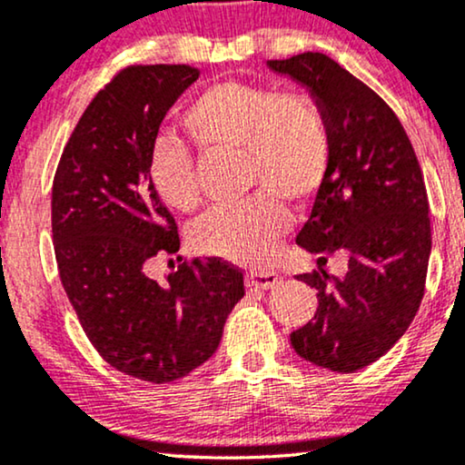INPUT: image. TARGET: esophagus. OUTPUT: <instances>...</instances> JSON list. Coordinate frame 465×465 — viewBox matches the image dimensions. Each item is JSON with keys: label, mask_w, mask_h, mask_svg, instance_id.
I'll return each mask as SVG.
<instances>
[{"label": "esophagus", "mask_w": 465, "mask_h": 465, "mask_svg": "<svg viewBox=\"0 0 465 465\" xmlns=\"http://www.w3.org/2000/svg\"><path fill=\"white\" fill-rule=\"evenodd\" d=\"M281 284V276L272 270H251L246 274V287L252 289H274Z\"/></svg>", "instance_id": "34e87169"}]
</instances>
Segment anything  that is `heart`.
<instances>
[{
    "label": "heart",
    "mask_w": 465,
    "mask_h": 465,
    "mask_svg": "<svg viewBox=\"0 0 465 465\" xmlns=\"http://www.w3.org/2000/svg\"><path fill=\"white\" fill-rule=\"evenodd\" d=\"M183 125L203 148H242L252 187H268L291 202L312 197L330 172V125L319 104L300 93L278 95L270 86L225 80L189 104ZM148 178L172 210L191 213L200 203L193 157L172 135H159L153 144ZM274 193L210 210L193 227L195 249L242 265L268 259L291 227L289 210Z\"/></svg>",
    "instance_id": "heart-1"
}]
</instances>
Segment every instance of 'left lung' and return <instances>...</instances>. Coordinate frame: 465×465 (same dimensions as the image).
Listing matches in <instances>:
<instances>
[{
	"label": "left lung",
	"instance_id": "obj_1",
	"mask_svg": "<svg viewBox=\"0 0 465 465\" xmlns=\"http://www.w3.org/2000/svg\"><path fill=\"white\" fill-rule=\"evenodd\" d=\"M308 91L331 134V163L295 242L319 272L311 323L291 333L295 352L333 372H355L404 336L425 291L431 252L430 203L414 148L391 108L323 53L268 61ZM350 255L342 279L322 270L331 252Z\"/></svg>",
	"mask_w": 465,
	"mask_h": 465
}]
</instances>
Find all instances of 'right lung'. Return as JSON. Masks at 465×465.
<instances>
[{
  "instance_id": "add662e5",
  "label": "right lung",
  "mask_w": 465,
  "mask_h": 465,
  "mask_svg": "<svg viewBox=\"0 0 465 465\" xmlns=\"http://www.w3.org/2000/svg\"><path fill=\"white\" fill-rule=\"evenodd\" d=\"M197 76L189 65L116 74L80 116L53 183L54 255L86 338L119 372L154 385L208 361L244 297L242 272L221 259L183 263L165 282L144 272L151 257L181 249L148 157Z\"/></svg>"
}]
</instances>
